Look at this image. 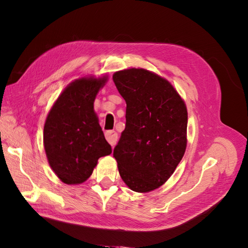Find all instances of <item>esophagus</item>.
I'll list each match as a JSON object with an SVG mask.
<instances>
[{"mask_svg": "<svg viewBox=\"0 0 248 248\" xmlns=\"http://www.w3.org/2000/svg\"><path fill=\"white\" fill-rule=\"evenodd\" d=\"M105 136H106V139L108 140V142H109L112 147H114V145L116 144L117 142V133L115 131H107L105 133Z\"/></svg>", "mask_w": 248, "mask_h": 248, "instance_id": "34e87169", "label": "esophagus"}]
</instances>
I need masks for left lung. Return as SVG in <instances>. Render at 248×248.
Returning a JSON list of instances; mask_svg holds the SVG:
<instances>
[{"mask_svg": "<svg viewBox=\"0 0 248 248\" xmlns=\"http://www.w3.org/2000/svg\"><path fill=\"white\" fill-rule=\"evenodd\" d=\"M113 81L126 104L113 156L125 185L148 193L172 176L185 155L186 106L170 81L145 69L117 71Z\"/></svg>", "mask_w": 248, "mask_h": 248, "instance_id": "obj_1", "label": "left lung"}]
</instances>
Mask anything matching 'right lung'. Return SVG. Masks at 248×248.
Here are the masks:
<instances>
[{
	"label": "right lung",
	"instance_id": "1",
	"mask_svg": "<svg viewBox=\"0 0 248 248\" xmlns=\"http://www.w3.org/2000/svg\"><path fill=\"white\" fill-rule=\"evenodd\" d=\"M107 80L108 76L75 79L48 113L44 148L50 167L66 185L85 182L99 158L112 153L94 112L95 97Z\"/></svg>",
	"mask_w": 248,
	"mask_h": 248
}]
</instances>
